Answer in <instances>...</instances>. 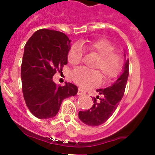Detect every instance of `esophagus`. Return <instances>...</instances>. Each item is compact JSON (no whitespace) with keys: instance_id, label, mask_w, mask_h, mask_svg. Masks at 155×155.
<instances>
[{"instance_id":"esophagus-1","label":"esophagus","mask_w":155,"mask_h":155,"mask_svg":"<svg viewBox=\"0 0 155 155\" xmlns=\"http://www.w3.org/2000/svg\"><path fill=\"white\" fill-rule=\"evenodd\" d=\"M86 93V91L82 88H78V95H82V94H84Z\"/></svg>"}]
</instances>
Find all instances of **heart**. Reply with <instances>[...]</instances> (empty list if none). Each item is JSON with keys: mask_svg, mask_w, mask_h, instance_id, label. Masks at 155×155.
Listing matches in <instances>:
<instances>
[{"mask_svg": "<svg viewBox=\"0 0 155 155\" xmlns=\"http://www.w3.org/2000/svg\"><path fill=\"white\" fill-rule=\"evenodd\" d=\"M82 48L97 57L93 68L98 70L79 68L74 71L71 78L78 85L84 88L94 87L101 83L102 76L105 81L118 76L123 68V57L115 51L116 46L113 42L106 39H98L89 42L82 41L80 44L73 45L68 53V61L73 67H77L82 62L84 55Z\"/></svg>", "mask_w": 155, "mask_h": 155, "instance_id": "1", "label": "heart"}]
</instances>
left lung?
Returning <instances> with one entry per match:
<instances>
[{"label":"left lung","mask_w":155,"mask_h":155,"mask_svg":"<svg viewBox=\"0 0 155 155\" xmlns=\"http://www.w3.org/2000/svg\"><path fill=\"white\" fill-rule=\"evenodd\" d=\"M129 71V60H127L124 73L113 85L105 89L96 90L102 98H99V96L93 97L94 104L92 107L86 111H80L78 113L79 118L84 124L91 127H97L109 120L124 96Z\"/></svg>","instance_id":"8db88e82"}]
</instances>
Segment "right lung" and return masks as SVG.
Returning <instances> with one entry per match:
<instances>
[{"label":"right lung","mask_w":155,"mask_h":155,"mask_svg":"<svg viewBox=\"0 0 155 155\" xmlns=\"http://www.w3.org/2000/svg\"><path fill=\"white\" fill-rule=\"evenodd\" d=\"M71 40L61 31L42 28L31 35L25 46L21 67L22 92L27 107L39 119L55 116L63 100L78 93L71 83L58 86L53 76L68 64Z\"/></svg>","instance_id":"add662e5"}]
</instances>
